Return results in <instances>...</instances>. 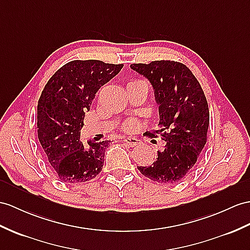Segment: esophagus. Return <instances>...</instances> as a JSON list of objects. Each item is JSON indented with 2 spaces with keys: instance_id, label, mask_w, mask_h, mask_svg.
Returning a JSON list of instances; mask_svg holds the SVG:
<instances>
[{
  "instance_id": "obj_1",
  "label": "esophagus",
  "mask_w": 250,
  "mask_h": 250,
  "mask_svg": "<svg viewBox=\"0 0 250 250\" xmlns=\"http://www.w3.org/2000/svg\"><path fill=\"white\" fill-rule=\"evenodd\" d=\"M123 142H124L125 144H127V145H129V146H135V145H137V144L140 143L139 140H138L137 138H131V137L125 138V139L123 140Z\"/></svg>"
}]
</instances>
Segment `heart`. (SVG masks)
I'll list each match as a JSON object with an SVG mask.
<instances>
[{"label": "heart", "instance_id": "heart-1", "mask_svg": "<svg viewBox=\"0 0 250 250\" xmlns=\"http://www.w3.org/2000/svg\"><path fill=\"white\" fill-rule=\"evenodd\" d=\"M138 82H141V81H131L129 82L128 83H138ZM137 127V121L136 120H128L126 121L124 123V129L127 130V131H132L133 129H136Z\"/></svg>", "mask_w": 250, "mask_h": 250}]
</instances>
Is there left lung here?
<instances>
[{
	"mask_svg": "<svg viewBox=\"0 0 250 250\" xmlns=\"http://www.w3.org/2000/svg\"><path fill=\"white\" fill-rule=\"evenodd\" d=\"M130 68L154 89L160 117L156 133L167 142L151 166L138 169L159 184H177L192 171L207 142L209 108L204 91L190 69L177 62L156 60Z\"/></svg>",
	"mask_w": 250,
	"mask_h": 250,
	"instance_id": "obj_1",
	"label": "left lung"
}]
</instances>
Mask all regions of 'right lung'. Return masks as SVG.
<instances>
[{
    "instance_id": "right-lung-1",
    "label": "right lung",
    "mask_w": 250,
    "mask_h": 250,
    "mask_svg": "<svg viewBox=\"0 0 250 250\" xmlns=\"http://www.w3.org/2000/svg\"><path fill=\"white\" fill-rule=\"evenodd\" d=\"M122 68L123 64L101 60H73L55 73L42 91L37 107L38 139L62 182L81 184L101 173L110 141L90 140L83 144L81 130L96 92Z\"/></svg>"
}]
</instances>
